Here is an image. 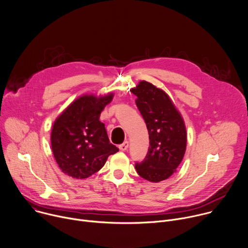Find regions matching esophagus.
I'll use <instances>...</instances> for the list:
<instances>
[{"label":"esophagus","mask_w":248,"mask_h":248,"mask_svg":"<svg viewBox=\"0 0 248 248\" xmlns=\"http://www.w3.org/2000/svg\"><path fill=\"white\" fill-rule=\"evenodd\" d=\"M119 150L120 151H122V152H125V151H127L128 150V147H129V142L126 140V141H124L123 143H121V144H119Z\"/></svg>","instance_id":"esophagus-1"}]
</instances>
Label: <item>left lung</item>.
<instances>
[{
	"label": "left lung",
	"instance_id": "left-lung-1",
	"mask_svg": "<svg viewBox=\"0 0 248 248\" xmlns=\"http://www.w3.org/2000/svg\"><path fill=\"white\" fill-rule=\"evenodd\" d=\"M132 93L150 135L146 156L136 163L138 174L150 182L168 179L182 162L186 131L180 112L169 95L152 83L140 81Z\"/></svg>",
	"mask_w": 248,
	"mask_h": 248
}]
</instances>
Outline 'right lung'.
<instances>
[{"label":"right lung","mask_w":248,"mask_h":248,"mask_svg":"<svg viewBox=\"0 0 248 248\" xmlns=\"http://www.w3.org/2000/svg\"><path fill=\"white\" fill-rule=\"evenodd\" d=\"M113 93L105 96L84 94L57 118L51 142L54 156L63 173L74 179H86L101 170L109 155L118 152L110 143L101 112Z\"/></svg>","instance_id":"1"}]
</instances>
